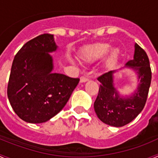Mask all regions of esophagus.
Returning <instances> with one entry per match:
<instances>
[{"label":"esophagus","mask_w":158,"mask_h":158,"mask_svg":"<svg viewBox=\"0 0 158 158\" xmlns=\"http://www.w3.org/2000/svg\"><path fill=\"white\" fill-rule=\"evenodd\" d=\"M89 81V78L87 77H85V76H82L81 77V82H86Z\"/></svg>","instance_id":"esophagus-1"}]
</instances>
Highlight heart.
<instances>
[{
    "mask_svg": "<svg viewBox=\"0 0 158 158\" xmlns=\"http://www.w3.org/2000/svg\"><path fill=\"white\" fill-rule=\"evenodd\" d=\"M111 46L107 43H99L84 47L79 53V58L85 62H93L104 58L108 52L104 62V67L107 69L115 68L120 57V51L118 48L110 50Z\"/></svg>",
    "mask_w": 158,
    "mask_h": 158,
    "instance_id": "1",
    "label": "heart"
}]
</instances>
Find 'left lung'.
I'll return each mask as SVG.
<instances>
[{"mask_svg":"<svg viewBox=\"0 0 158 158\" xmlns=\"http://www.w3.org/2000/svg\"><path fill=\"white\" fill-rule=\"evenodd\" d=\"M139 73V86L133 96L122 98L113 85L112 73L109 71L99 77L100 82L98 96L94 103L96 115L104 123L113 127L125 126L134 120L144 108L151 83L152 72L146 51L135 44L134 59L126 64Z\"/></svg>","mask_w":158,"mask_h":158,"instance_id":"8db88e82","label":"left lung"}]
</instances>
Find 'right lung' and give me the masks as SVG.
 Here are the masks:
<instances>
[{
  "mask_svg": "<svg viewBox=\"0 0 158 158\" xmlns=\"http://www.w3.org/2000/svg\"><path fill=\"white\" fill-rule=\"evenodd\" d=\"M54 35H40L26 43L12 62L7 94L12 109L31 123L51 119L65 107L79 78L52 73Z\"/></svg>",
  "mask_w": 158,
  "mask_h": 158,
  "instance_id": "add662e5",
  "label": "right lung"
}]
</instances>
